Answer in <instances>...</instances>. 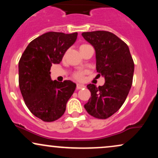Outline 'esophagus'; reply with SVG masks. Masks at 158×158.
<instances>
[{
  "label": "esophagus",
  "mask_w": 158,
  "mask_h": 158,
  "mask_svg": "<svg viewBox=\"0 0 158 158\" xmlns=\"http://www.w3.org/2000/svg\"><path fill=\"white\" fill-rule=\"evenodd\" d=\"M85 88V86L82 84H79V83H78V84L77 85V89H82V88Z\"/></svg>",
  "instance_id": "obj_1"
}]
</instances>
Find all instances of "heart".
I'll return each instance as SVG.
<instances>
[{"instance_id":"obj_1","label":"heart","mask_w":158,"mask_h":158,"mask_svg":"<svg viewBox=\"0 0 158 158\" xmlns=\"http://www.w3.org/2000/svg\"><path fill=\"white\" fill-rule=\"evenodd\" d=\"M85 45H86V44L81 45L80 48H81V47H83V46H85ZM83 74H84V73H83V72H81V71L77 72V73H74L73 77H74V78H75V79H78V80H82L83 77H83Z\"/></svg>"}]
</instances>
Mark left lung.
I'll use <instances>...</instances> for the list:
<instances>
[{
    "instance_id": "8db88e82",
    "label": "left lung",
    "mask_w": 158,
    "mask_h": 158,
    "mask_svg": "<svg viewBox=\"0 0 158 158\" xmlns=\"http://www.w3.org/2000/svg\"><path fill=\"white\" fill-rule=\"evenodd\" d=\"M81 35L94 47L96 68L105 78L102 86L87 85L91 97L84 107L94 117L107 119L126 101L131 88L135 64L128 45L112 32L99 30L82 32Z\"/></svg>"
}]
</instances>
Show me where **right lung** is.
<instances>
[{
    "mask_svg": "<svg viewBox=\"0 0 158 158\" xmlns=\"http://www.w3.org/2000/svg\"><path fill=\"white\" fill-rule=\"evenodd\" d=\"M77 35L46 32L32 40L20 59L19 81L23 100L31 113L44 122L60 118L76 89L77 85L70 80L52 81L50 68L60 63Z\"/></svg>",
    "mask_w": 158,
    "mask_h": 158,
    "instance_id": "obj_1",
    "label": "right lung"
}]
</instances>
